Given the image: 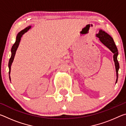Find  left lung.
Instances as JSON below:
<instances>
[{"label": "left lung", "instance_id": "obj_1", "mask_svg": "<svg viewBox=\"0 0 126 126\" xmlns=\"http://www.w3.org/2000/svg\"><path fill=\"white\" fill-rule=\"evenodd\" d=\"M96 36L98 38H99L100 41L108 48H109L112 51V52L114 54L113 59L115 64V67H116V71L117 74V79L116 82V83H117L118 77V69L119 68L118 62L117 61V55H118V52L117 47L116 44H115V43L113 39V38L109 34H108L107 33L104 32V31H102V30H100L98 34H97Z\"/></svg>", "mask_w": 126, "mask_h": 126}]
</instances>
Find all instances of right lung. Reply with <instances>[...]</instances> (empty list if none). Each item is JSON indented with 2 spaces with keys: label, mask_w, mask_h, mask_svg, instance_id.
I'll return each mask as SVG.
<instances>
[{
  "label": "right lung",
  "mask_w": 126,
  "mask_h": 126,
  "mask_svg": "<svg viewBox=\"0 0 126 126\" xmlns=\"http://www.w3.org/2000/svg\"><path fill=\"white\" fill-rule=\"evenodd\" d=\"M31 26H29L27 27L26 28H25L24 29L22 30V31H20L19 33L18 34H17L16 36V42L14 43V44H13V46H12V49H11V52H12V55H11V57H10V58L9 59V64H8V66H9V78H10V69H11V65L13 63V62L14 60V56H15V54H16V50L17 49V48L18 47V46L19 44V42L20 41V39H21V38H22V35L24 34L25 33H26L28 31V30L31 28Z\"/></svg>",
  "instance_id": "1"
}]
</instances>
